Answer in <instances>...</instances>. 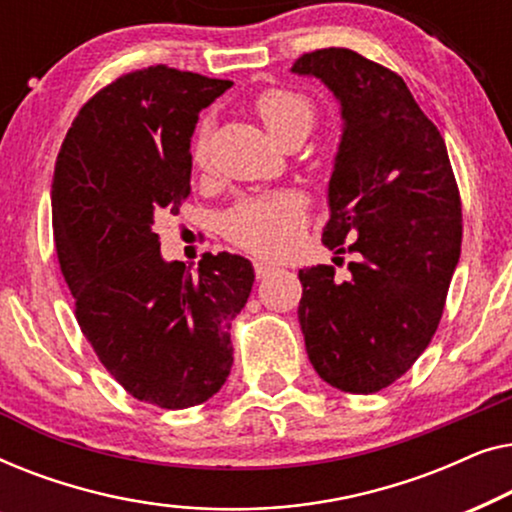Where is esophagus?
Returning <instances> with one entry per match:
<instances>
[{
    "label": "esophagus",
    "mask_w": 512,
    "mask_h": 512,
    "mask_svg": "<svg viewBox=\"0 0 512 512\" xmlns=\"http://www.w3.org/2000/svg\"><path fill=\"white\" fill-rule=\"evenodd\" d=\"M275 270H277L275 265H270V263H265V261H254V272H256L258 279L270 277Z\"/></svg>",
    "instance_id": "34e87169"
}]
</instances>
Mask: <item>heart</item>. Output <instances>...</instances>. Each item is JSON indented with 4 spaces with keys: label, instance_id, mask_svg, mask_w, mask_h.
Segmentation results:
<instances>
[{
    "label": "heart",
    "instance_id": "b5f03b06",
    "mask_svg": "<svg viewBox=\"0 0 512 512\" xmlns=\"http://www.w3.org/2000/svg\"><path fill=\"white\" fill-rule=\"evenodd\" d=\"M256 114L275 139L286 144L307 137L317 121V109L303 93L289 88H268L256 97ZM212 123L202 121L193 142L195 163H205ZM305 223L303 200L284 193L275 198L244 200L223 216V233L237 247L261 256H279L291 249Z\"/></svg>",
    "mask_w": 512,
    "mask_h": 512
}]
</instances>
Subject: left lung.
Returning a JSON list of instances; mask_svg holds the SVG:
<instances>
[{
	"mask_svg": "<svg viewBox=\"0 0 512 512\" xmlns=\"http://www.w3.org/2000/svg\"><path fill=\"white\" fill-rule=\"evenodd\" d=\"M291 72L319 79L340 102L321 242L356 254L345 279L333 265L298 272L305 349L331 387L373 394L408 373L443 317L461 251L459 188L445 139L391 69L321 48Z\"/></svg>",
	"mask_w": 512,
	"mask_h": 512,
	"instance_id": "obj_1",
	"label": "left lung"
}]
</instances>
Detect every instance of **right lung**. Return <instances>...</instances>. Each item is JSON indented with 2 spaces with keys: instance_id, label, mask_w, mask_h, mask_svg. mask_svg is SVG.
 <instances>
[{
  "instance_id": "right-lung-1",
  "label": "right lung",
  "mask_w": 512,
  "mask_h": 512,
  "mask_svg": "<svg viewBox=\"0 0 512 512\" xmlns=\"http://www.w3.org/2000/svg\"><path fill=\"white\" fill-rule=\"evenodd\" d=\"M233 81L156 65L83 104L55 163L60 270L97 359L137 401L205 403L233 366L230 324L254 286L247 258L165 261L153 223L191 193L198 114Z\"/></svg>"
}]
</instances>
